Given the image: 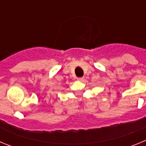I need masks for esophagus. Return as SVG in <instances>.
<instances>
[{
    "mask_svg": "<svg viewBox=\"0 0 146 146\" xmlns=\"http://www.w3.org/2000/svg\"><path fill=\"white\" fill-rule=\"evenodd\" d=\"M83 80H84V77H78L77 78V80L78 81H82Z\"/></svg>",
    "mask_w": 146,
    "mask_h": 146,
    "instance_id": "34e87169",
    "label": "esophagus"
}]
</instances>
